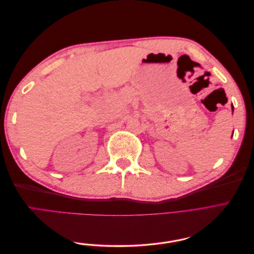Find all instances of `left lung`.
<instances>
[{"label": "left lung", "mask_w": 254, "mask_h": 254, "mask_svg": "<svg viewBox=\"0 0 254 254\" xmlns=\"http://www.w3.org/2000/svg\"><path fill=\"white\" fill-rule=\"evenodd\" d=\"M232 111H233V106H232Z\"/></svg>", "instance_id": "1"}]
</instances>
